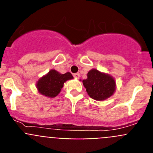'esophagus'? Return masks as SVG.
<instances>
[{
    "instance_id": "1",
    "label": "esophagus",
    "mask_w": 153,
    "mask_h": 153,
    "mask_svg": "<svg viewBox=\"0 0 153 153\" xmlns=\"http://www.w3.org/2000/svg\"><path fill=\"white\" fill-rule=\"evenodd\" d=\"M74 78H76V79H79V74H74Z\"/></svg>"
}]
</instances>
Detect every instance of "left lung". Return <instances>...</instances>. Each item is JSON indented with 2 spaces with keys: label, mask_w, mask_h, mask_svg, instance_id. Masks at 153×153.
<instances>
[{
  "label": "left lung",
  "mask_w": 153,
  "mask_h": 153,
  "mask_svg": "<svg viewBox=\"0 0 153 153\" xmlns=\"http://www.w3.org/2000/svg\"><path fill=\"white\" fill-rule=\"evenodd\" d=\"M86 75L87 78L83 79V84L92 99L103 101L114 94L117 84L111 75L96 69L90 70Z\"/></svg>",
  "instance_id": "8db88e82"
}]
</instances>
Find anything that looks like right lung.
<instances>
[{
    "label": "right lung",
    "instance_id": "obj_1",
    "mask_svg": "<svg viewBox=\"0 0 153 153\" xmlns=\"http://www.w3.org/2000/svg\"><path fill=\"white\" fill-rule=\"evenodd\" d=\"M72 79L74 76L70 72L62 74L53 69L37 80L36 86L41 95L53 98L60 93L65 82Z\"/></svg>",
    "mask_w": 153,
    "mask_h": 153
}]
</instances>
